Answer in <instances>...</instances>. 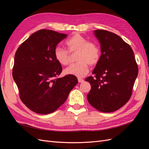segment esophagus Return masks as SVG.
<instances>
[{
  "label": "esophagus",
  "mask_w": 149,
  "mask_h": 149,
  "mask_svg": "<svg viewBox=\"0 0 149 149\" xmlns=\"http://www.w3.org/2000/svg\"><path fill=\"white\" fill-rule=\"evenodd\" d=\"M78 82L79 83H83L84 82V79H81V78H78Z\"/></svg>",
  "instance_id": "obj_1"
}]
</instances>
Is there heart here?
<instances>
[{
  "instance_id": "heart-1",
  "label": "heart",
  "mask_w": 149,
  "mask_h": 149,
  "mask_svg": "<svg viewBox=\"0 0 149 149\" xmlns=\"http://www.w3.org/2000/svg\"><path fill=\"white\" fill-rule=\"evenodd\" d=\"M68 50L58 47L55 49L54 55L56 60L61 65H67L71 60L70 53L77 52L76 61L65 69L67 74L73 75L77 77H83L89 71V66L96 65L100 61L101 50L98 45L93 42H89L84 36L75 33L65 43Z\"/></svg>"
}]
</instances>
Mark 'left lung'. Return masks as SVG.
<instances>
[{
  "mask_svg": "<svg viewBox=\"0 0 149 149\" xmlns=\"http://www.w3.org/2000/svg\"><path fill=\"white\" fill-rule=\"evenodd\" d=\"M101 55L93 71L94 77L85 81L91 84L87 95L93 107L103 112L119 109L132 94L138 66L132 49L119 36L105 30H96Z\"/></svg>",
  "mask_w": 149,
  "mask_h": 149,
  "instance_id": "obj_1",
  "label": "left lung"
}]
</instances>
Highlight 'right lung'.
<instances>
[{
    "label": "right lung",
    "instance_id": "obj_1",
    "mask_svg": "<svg viewBox=\"0 0 149 149\" xmlns=\"http://www.w3.org/2000/svg\"><path fill=\"white\" fill-rule=\"evenodd\" d=\"M67 35L52 30L36 31L17 49L12 76L21 101L36 113L47 114L63 104L78 83L73 75L58 78L62 66L54 55Z\"/></svg>",
    "mask_w": 149,
    "mask_h": 149
}]
</instances>
